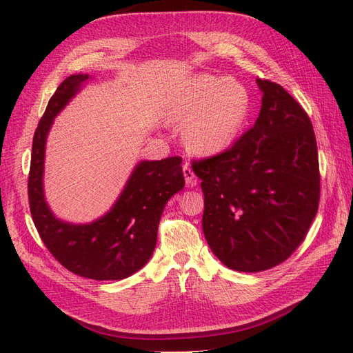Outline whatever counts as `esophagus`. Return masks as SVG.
<instances>
[{
  "label": "esophagus",
  "instance_id": "34e87169",
  "mask_svg": "<svg viewBox=\"0 0 353 353\" xmlns=\"http://www.w3.org/2000/svg\"><path fill=\"white\" fill-rule=\"evenodd\" d=\"M183 176H185V182H186V185L190 186V188H194V186H197L196 176H194V171L191 170V167H190L188 163L183 165Z\"/></svg>",
  "mask_w": 353,
  "mask_h": 353
}]
</instances>
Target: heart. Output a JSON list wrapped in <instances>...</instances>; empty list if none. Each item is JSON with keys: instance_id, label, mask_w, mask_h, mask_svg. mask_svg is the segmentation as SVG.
<instances>
[{"instance_id": "1", "label": "heart", "mask_w": 353, "mask_h": 353, "mask_svg": "<svg viewBox=\"0 0 353 353\" xmlns=\"http://www.w3.org/2000/svg\"><path fill=\"white\" fill-rule=\"evenodd\" d=\"M247 88L226 76L186 77L172 97L170 119L185 124L183 141L194 154L211 157L235 144L250 114Z\"/></svg>"}]
</instances>
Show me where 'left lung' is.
<instances>
[{"instance_id":"left-lung-1","label":"left lung","mask_w":353,"mask_h":353,"mask_svg":"<svg viewBox=\"0 0 353 353\" xmlns=\"http://www.w3.org/2000/svg\"><path fill=\"white\" fill-rule=\"evenodd\" d=\"M261 112L234 147L192 162L201 181V226L224 265L256 273L281 264L319 209L320 174L310 117L281 85L256 79Z\"/></svg>"}]
</instances>
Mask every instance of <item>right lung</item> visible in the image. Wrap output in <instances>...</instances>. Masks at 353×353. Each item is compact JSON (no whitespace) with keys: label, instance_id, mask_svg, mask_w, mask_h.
I'll return each mask as SVG.
<instances>
[{"label":"right lung","instance_id":"right-lung-1","mask_svg":"<svg viewBox=\"0 0 353 353\" xmlns=\"http://www.w3.org/2000/svg\"><path fill=\"white\" fill-rule=\"evenodd\" d=\"M89 79V74L66 77L37 124L28 176L30 211L43 244L66 270L88 279L119 281L137 273L152 258L165 205L185 186L182 157L139 161L115 203L91 223L59 219L45 197V147L54 118Z\"/></svg>","mask_w":353,"mask_h":353}]
</instances>
